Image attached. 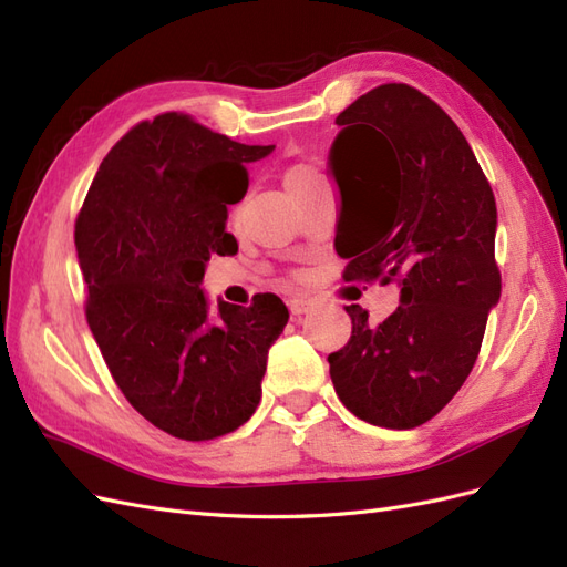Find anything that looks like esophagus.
I'll return each instance as SVG.
<instances>
[{
    "mask_svg": "<svg viewBox=\"0 0 567 567\" xmlns=\"http://www.w3.org/2000/svg\"><path fill=\"white\" fill-rule=\"evenodd\" d=\"M287 307L292 316H303L313 309V301L307 297H292V299H287Z\"/></svg>",
    "mask_w": 567,
    "mask_h": 567,
    "instance_id": "esophagus-1",
    "label": "esophagus"
}]
</instances>
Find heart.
<instances>
[{
  "mask_svg": "<svg viewBox=\"0 0 567 567\" xmlns=\"http://www.w3.org/2000/svg\"><path fill=\"white\" fill-rule=\"evenodd\" d=\"M323 179L318 177V172L309 165H292L285 172V186L287 192H297V188H307L313 184H321Z\"/></svg>",
  "mask_w": 567,
  "mask_h": 567,
  "instance_id": "b5f03b06",
  "label": "heart"
}]
</instances>
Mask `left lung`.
Returning a JSON list of instances; mask_svg holds the SVG:
<instances>
[{
  "mask_svg": "<svg viewBox=\"0 0 567 567\" xmlns=\"http://www.w3.org/2000/svg\"><path fill=\"white\" fill-rule=\"evenodd\" d=\"M336 124L344 280L398 282L379 326L350 303L352 338L328 357L342 404L373 426L426 424L467 381L501 299L496 198L457 124L412 85L357 97Z\"/></svg>",
  "mask_w": 567,
  "mask_h": 567,
  "instance_id": "obj_1",
  "label": "left lung"
}]
</instances>
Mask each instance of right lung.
I'll use <instances>...</instances> for the list:
<instances>
[{"mask_svg":"<svg viewBox=\"0 0 567 567\" xmlns=\"http://www.w3.org/2000/svg\"><path fill=\"white\" fill-rule=\"evenodd\" d=\"M272 151L165 112L114 145L79 213L93 338L132 408L174 439L210 441L249 422L287 326L280 297L210 311L200 289L210 256L237 249L225 225L249 188L246 165Z\"/></svg>","mask_w":567,"mask_h":567,"instance_id":"obj_1","label":"right lung"}]
</instances>
